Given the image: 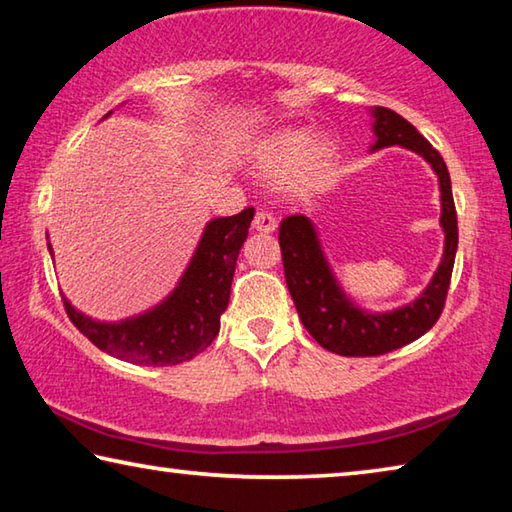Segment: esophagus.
Instances as JSON below:
<instances>
[{"label":"esophagus","mask_w":512,"mask_h":512,"mask_svg":"<svg viewBox=\"0 0 512 512\" xmlns=\"http://www.w3.org/2000/svg\"><path fill=\"white\" fill-rule=\"evenodd\" d=\"M253 228L259 232H273L277 228V219L273 216V212L268 210H259L255 214V221H253Z\"/></svg>","instance_id":"obj_1"}]
</instances>
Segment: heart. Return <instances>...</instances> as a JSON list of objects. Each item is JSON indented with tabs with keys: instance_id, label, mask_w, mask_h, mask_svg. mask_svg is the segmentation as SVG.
Listing matches in <instances>:
<instances>
[{
	"instance_id": "1",
	"label": "heart",
	"mask_w": 512,
	"mask_h": 512,
	"mask_svg": "<svg viewBox=\"0 0 512 512\" xmlns=\"http://www.w3.org/2000/svg\"><path fill=\"white\" fill-rule=\"evenodd\" d=\"M334 160L332 144L316 140L309 131L282 128L259 144L257 167L268 176H289L296 171V185L311 187L323 180Z\"/></svg>"
}]
</instances>
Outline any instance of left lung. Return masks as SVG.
Listing matches in <instances>:
<instances>
[{"label":"left lung","instance_id":"1","mask_svg":"<svg viewBox=\"0 0 512 512\" xmlns=\"http://www.w3.org/2000/svg\"><path fill=\"white\" fill-rule=\"evenodd\" d=\"M375 135L377 142L372 149L400 144L420 153L427 160L440 180V201L443 216L440 223L445 228V253L436 275L418 300L391 314H368L352 305L336 284L332 271L323 257V250L316 239L314 225L302 214H291L280 223V250L284 277L298 309V316L307 332L323 345L325 350L341 357H379V354L404 348L406 343L420 339L424 332L436 325L445 309L449 282H452L454 257L458 246V221L452 196L447 164L433 146L395 110L377 106Z\"/></svg>","mask_w":512,"mask_h":512}]
</instances>
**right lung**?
Masks as SVG:
<instances>
[{
    "instance_id": "1",
    "label": "right lung",
    "mask_w": 512,
    "mask_h": 512,
    "mask_svg": "<svg viewBox=\"0 0 512 512\" xmlns=\"http://www.w3.org/2000/svg\"><path fill=\"white\" fill-rule=\"evenodd\" d=\"M253 216V207H246L207 223L178 289L149 314L117 325L97 323L63 298L69 320L99 350L137 366H176L194 359L219 334V318L228 307L232 275Z\"/></svg>"
}]
</instances>
